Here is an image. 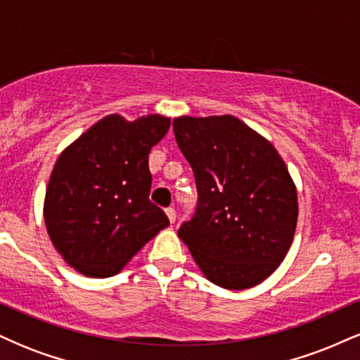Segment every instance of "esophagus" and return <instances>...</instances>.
<instances>
[{
    "label": "esophagus",
    "instance_id": "obj_1",
    "mask_svg": "<svg viewBox=\"0 0 360 360\" xmlns=\"http://www.w3.org/2000/svg\"><path fill=\"white\" fill-rule=\"evenodd\" d=\"M166 214H167L169 221H171V223H174V221H176V217H177V214H176V210H174V208H167V210H166Z\"/></svg>",
    "mask_w": 360,
    "mask_h": 360
}]
</instances>
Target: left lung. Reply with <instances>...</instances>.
Here are the masks:
<instances>
[{"label":"left lung","mask_w":360,"mask_h":360,"mask_svg":"<svg viewBox=\"0 0 360 360\" xmlns=\"http://www.w3.org/2000/svg\"><path fill=\"white\" fill-rule=\"evenodd\" d=\"M172 127L198 188L196 213L177 235L213 284L257 286L286 257L298 223L283 157L232 115L179 117Z\"/></svg>","instance_id":"left-lung-1"}]
</instances>
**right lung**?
I'll return each instance as SVG.
<instances>
[{
  "label": "right lung",
  "instance_id": "add662e5",
  "mask_svg": "<svg viewBox=\"0 0 360 360\" xmlns=\"http://www.w3.org/2000/svg\"><path fill=\"white\" fill-rule=\"evenodd\" d=\"M169 127L162 115L135 122L108 115L62 150L45 191L44 220L72 269L88 278L118 274L169 225L148 200V152Z\"/></svg>",
  "mask_w": 360,
  "mask_h": 360
}]
</instances>
